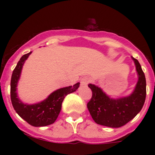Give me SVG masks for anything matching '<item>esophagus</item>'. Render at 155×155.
<instances>
[{"label":"esophagus","instance_id":"1","mask_svg":"<svg viewBox=\"0 0 155 155\" xmlns=\"http://www.w3.org/2000/svg\"><path fill=\"white\" fill-rule=\"evenodd\" d=\"M90 81H91V79H90V77H88V76H84V77L81 78V84L84 85V86H86V85H87Z\"/></svg>","mask_w":155,"mask_h":155}]
</instances>
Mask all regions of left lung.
Wrapping results in <instances>:
<instances>
[{
	"label": "left lung",
	"instance_id": "1",
	"mask_svg": "<svg viewBox=\"0 0 155 155\" xmlns=\"http://www.w3.org/2000/svg\"><path fill=\"white\" fill-rule=\"evenodd\" d=\"M136 64L138 81L134 91L128 97L119 99L110 98L101 88L90 84L92 97L87 108L97 124L110 127H120L133 120L144 104L147 95V83L144 73L139 62L132 58Z\"/></svg>",
	"mask_w": 155,
	"mask_h": 155
}]
</instances>
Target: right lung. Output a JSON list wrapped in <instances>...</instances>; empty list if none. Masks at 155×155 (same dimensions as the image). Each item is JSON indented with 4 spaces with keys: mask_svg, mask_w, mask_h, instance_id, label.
Returning a JSON list of instances; mask_svg holds the SVG:
<instances>
[{
    "mask_svg": "<svg viewBox=\"0 0 155 155\" xmlns=\"http://www.w3.org/2000/svg\"><path fill=\"white\" fill-rule=\"evenodd\" d=\"M31 54V51L23 55L14 69L11 79V101L16 112L28 124L34 127H44L54 123L59 115L65 97L75 92L79 88V83H76L73 87L69 86L56 90L46 100L38 104L33 105L23 104L17 97L16 92L17 85L23 64Z\"/></svg>",
    "mask_w": 155,
    "mask_h": 155,
    "instance_id": "add662e5",
    "label": "right lung"
}]
</instances>
